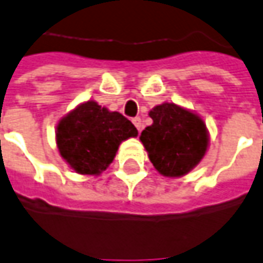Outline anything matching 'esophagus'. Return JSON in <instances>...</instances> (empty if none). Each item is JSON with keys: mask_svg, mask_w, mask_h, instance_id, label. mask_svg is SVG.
Here are the masks:
<instances>
[{"mask_svg": "<svg viewBox=\"0 0 263 263\" xmlns=\"http://www.w3.org/2000/svg\"><path fill=\"white\" fill-rule=\"evenodd\" d=\"M132 122H134V125L137 126L138 131H142V128H143V124H142V120L139 117H135V118H132Z\"/></svg>", "mask_w": 263, "mask_h": 263, "instance_id": "34e87169", "label": "esophagus"}]
</instances>
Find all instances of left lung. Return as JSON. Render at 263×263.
Here are the masks:
<instances>
[{"label":"left lung","instance_id":"left-lung-1","mask_svg":"<svg viewBox=\"0 0 263 263\" xmlns=\"http://www.w3.org/2000/svg\"><path fill=\"white\" fill-rule=\"evenodd\" d=\"M153 124L142 131V145L161 176L178 178L195 168L209 147V131L199 114L174 103L149 111Z\"/></svg>","mask_w":263,"mask_h":263}]
</instances>
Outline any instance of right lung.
Masks as SVG:
<instances>
[{"instance_id": "add662e5", "label": "right lung", "mask_w": 263, "mask_h": 263, "mask_svg": "<svg viewBox=\"0 0 263 263\" xmlns=\"http://www.w3.org/2000/svg\"><path fill=\"white\" fill-rule=\"evenodd\" d=\"M135 137L138 129L128 118L95 100L78 104L58 121L55 129L60 156L82 176H100L122 142Z\"/></svg>"}]
</instances>
